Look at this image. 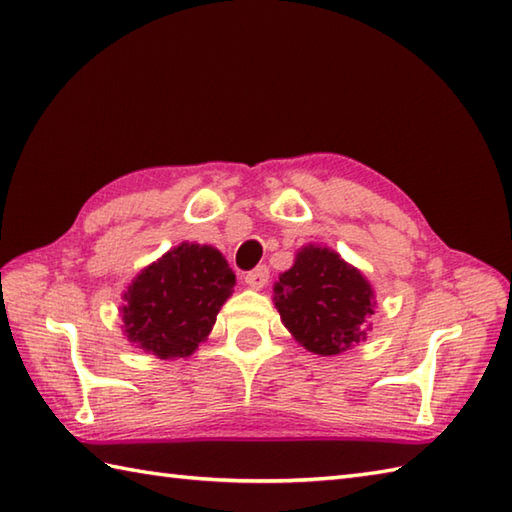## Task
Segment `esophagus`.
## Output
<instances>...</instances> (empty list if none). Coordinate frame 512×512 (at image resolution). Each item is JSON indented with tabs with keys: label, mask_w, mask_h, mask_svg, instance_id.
<instances>
[{
	"label": "esophagus",
	"mask_w": 512,
	"mask_h": 512,
	"mask_svg": "<svg viewBox=\"0 0 512 512\" xmlns=\"http://www.w3.org/2000/svg\"><path fill=\"white\" fill-rule=\"evenodd\" d=\"M268 279H270V273H268L266 266H257L255 270H250V273H246V277H244L246 286L255 288V290L264 288L268 284Z\"/></svg>",
	"instance_id": "1"
}]
</instances>
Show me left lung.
Returning <instances> with one entry per match:
<instances>
[{"label": "left lung", "mask_w": 512, "mask_h": 512, "mask_svg": "<svg viewBox=\"0 0 512 512\" xmlns=\"http://www.w3.org/2000/svg\"><path fill=\"white\" fill-rule=\"evenodd\" d=\"M273 301L281 323L314 354H341L372 330V286L330 248L303 246L292 268L279 275Z\"/></svg>", "instance_id": "obj_1"}]
</instances>
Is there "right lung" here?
Returning a JSON list of instances; mask_svg holds the SVG:
<instances>
[{
  "instance_id": "add662e5",
  "label": "right lung",
  "mask_w": 512,
  "mask_h": 512,
  "mask_svg": "<svg viewBox=\"0 0 512 512\" xmlns=\"http://www.w3.org/2000/svg\"><path fill=\"white\" fill-rule=\"evenodd\" d=\"M235 275L213 246L184 242L140 270L125 292L129 343L158 358H187L209 336Z\"/></svg>"
}]
</instances>
